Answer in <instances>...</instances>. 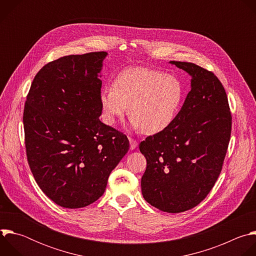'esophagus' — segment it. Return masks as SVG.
I'll list each match as a JSON object with an SVG mask.
<instances>
[{
	"instance_id": "obj_1",
	"label": "esophagus",
	"mask_w": 256,
	"mask_h": 256,
	"mask_svg": "<svg viewBox=\"0 0 256 256\" xmlns=\"http://www.w3.org/2000/svg\"><path fill=\"white\" fill-rule=\"evenodd\" d=\"M128 140H130V150H134L138 147V142L134 138H128Z\"/></svg>"
}]
</instances>
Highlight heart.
<instances>
[{
  "mask_svg": "<svg viewBox=\"0 0 256 256\" xmlns=\"http://www.w3.org/2000/svg\"><path fill=\"white\" fill-rule=\"evenodd\" d=\"M184 100V86L170 74L147 68H128L99 94L104 122L112 126L128 110L132 126L153 136L168 128Z\"/></svg>",
  "mask_w": 256,
  "mask_h": 256,
  "instance_id": "b5f03b06",
  "label": "heart"
}]
</instances>
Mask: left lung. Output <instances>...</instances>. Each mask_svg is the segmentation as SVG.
Returning a JSON list of instances; mask_svg holds the SVG:
<instances>
[{
    "label": "left lung",
    "mask_w": 256,
    "mask_h": 256,
    "mask_svg": "<svg viewBox=\"0 0 256 256\" xmlns=\"http://www.w3.org/2000/svg\"><path fill=\"white\" fill-rule=\"evenodd\" d=\"M170 64L188 72L192 89L171 126L140 144L147 159L140 186L146 202L176 214L198 206L214 186L232 116L226 91L214 72L192 62Z\"/></svg>",
    "instance_id": "obj_1"
}]
</instances>
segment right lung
<instances>
[{
	"label": "right lung",
	"mask_w": 256,
	"mask_h": 256,
	"mask_svg": "<svg viewBox=\"0 0 256 256\" xmlns=\"http://www.w3.org/2000/svg\"><path fill=\"white\" fill-rule=\"evenodd\" d=\"M106 56L70 54L48 62L27 95L23 124L28 164L40 190L62 208L96 202L130 148L126 134L99 120Z\"/></svg>",
	"instance_id": "right-lung-1"
}]
</instances>
